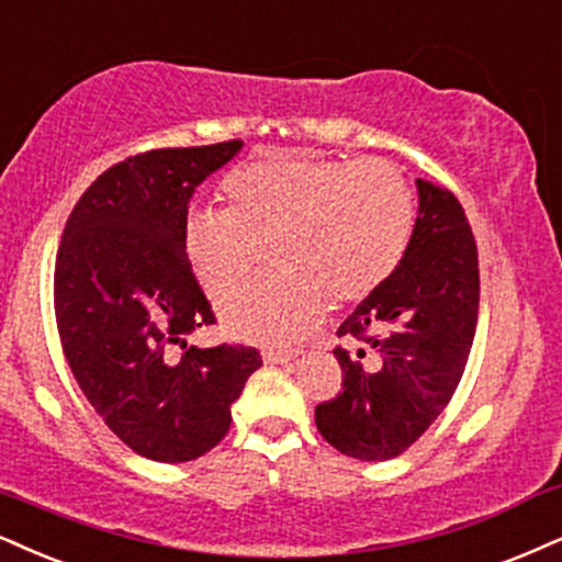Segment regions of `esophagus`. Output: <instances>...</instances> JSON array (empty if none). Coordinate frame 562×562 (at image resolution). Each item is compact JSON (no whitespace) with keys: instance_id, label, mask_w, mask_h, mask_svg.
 Segmentation results:
<instances>
[{"instance_id":"1","label":"esophagus","mask_w":562,"mask_h":562,"mask_svg":"<svg viewBox=\"0 0 562 562\" xmlns=\"http://www.w3.org/2000/svg\"><path fill=\"white\" fill-rule=\"evenodd\" d=\"M294 359V355H281V351H266V355H262V362L266 364H286V362H292Z\"/></svg>"}]
</instances>
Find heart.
<instances>
[{
	"label": "heart",
	"mask_w": 562,
	"mask_h": 562,
	"mask_svg": "<svg viewBox=\"0 0 562 562\" xmlns=\"http://www.w3.org/2000/svg\"><path fill=\"white\" fill-rule=\"evenodd\" d=\"M224 211H195L184 252L200 286L221 302L258 273H276L221 310L241 341L289 349L338 304L378 292L404 258L414 228L406 177L387 161L307 154L241 164L224 179Z\"/></svg>",
	"instance_id": "obj_1"
}]
</instances>
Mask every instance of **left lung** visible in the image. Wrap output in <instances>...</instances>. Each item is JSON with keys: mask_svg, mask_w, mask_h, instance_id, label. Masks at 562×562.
<instances>
[{"mask_svg": "<svg viewBox=\"0 0 562 562\" xmlns=\"http://www.w3.org/2000/svg\"><path fill=\"white\" fill-rule=\"evenodd\" d=\"M417 195L404 258L338 328L378 359L370 364L364 349H334L344 391L315 408L323 438L359 461L396 459L422 438L459 387L474 341L480 262L472 226L446 187L417 179Z\"/></svg>", "mask_w": 562, "mask_h": 562, "instance_id": "1", "label": "left lung"}]
</instances>
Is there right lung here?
I'll use <instances>...</instances> for the list:
<instances>
[{"mask_svg": "<svg viewBox=\"0 0 562 562\" xmlns=\"http://www.w3.org/2000/svg\"><path fill=\"white\" fill-rule=\"evenodd\" d=\"M241 145L127 158L82 192L61 234L54 310L69 370L106 427L150 461L182 463L216 448L262 364L252 346L184 341L216 321L184 252L187 205Z\"/></svg>", "mask_w": 562, "mask_h": 562, "instance_id": "obj_1", "label": "right lung"}]
</instances>
